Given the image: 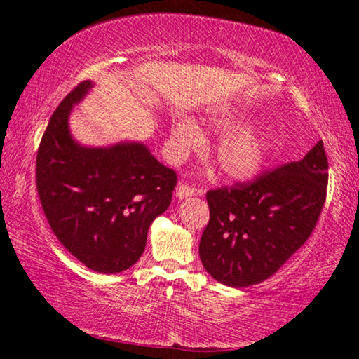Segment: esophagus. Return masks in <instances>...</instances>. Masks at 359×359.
<instances>
[{"label":"esophagus","instance_id":"1","mask_svg":"<svg viewBox=\"0 0 359 359\" xmlns=\"http://www.w3.org/2000/svg\"><path fill=\"white\" fill-rule=\"evenodd\" d=\"M198 193H201V191H198ZM194 194H196V190H194V188L190 185H179L177 190H175V196H177L179 199L190 198V196H194Z\"/></svg>","mask_w":359,"mask_h":359}]
</instances>
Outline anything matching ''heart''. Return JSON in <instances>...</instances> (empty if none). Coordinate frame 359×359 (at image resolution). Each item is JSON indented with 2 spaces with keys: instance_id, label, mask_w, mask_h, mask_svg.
I'll return each mask as SVG.
<instances>
[{
  "instance_id": "1",
  "label": "heart",
  "mask_w": 359,
  "mask_h": 359,
  "mask_svg": "<svg viewBox=\"0 0 359 359\" xmlns=\"http://www.w3.org/2000/svg\"><path fill=\"white\" fill-rule=\"evenodd\" d=\"M208 121L215 133L224 135L215 147V161L224 177L233 182L257 177L274 150V137L271 133L248 128L253 117L244 111L212 114ZM169 142L174 156L182 158L188 151L201 147L204 136L191 118H180L171 126Z\"/></svg>"
}]
</instances>
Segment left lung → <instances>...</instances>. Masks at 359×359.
Returning a JSON list of instances; mask_svg holds the SVG:
<instances>
[{"mask_svg": "<svg viewBox=\"0 0 359 359\" xmlns=\"http://www.w3.org/2000/svg\"><path fill=\"white\" fill-rule=\"evenodd\" d=\"M326 185L327 158L318 141L302 160L252 184L208 191L210 220L199 242L204 269L234 288L274 276L312 234Z\"/></svg>", "mask_w": 359, "mask_h": 359, "instance_id": "1", "label": "left lung"}]
</instances>
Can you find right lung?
Returning a JSON list of instances; mask_svg holds the SVG:
<instances>
[{
	"label": "right lung",
	"mask_w": 359,
	"mask_h": 359,
	"mask_svg": "<svg viewBox=\"0 0 359 359\" xmlns=\"http://www.w3.org/2000/svg\"><path fill=\"white\" fill-rule=\"evenodd\" d=\"M92 88V81L79 83L52 114L36 158V187L66 250L95 272L117 274L141 258L177 175L142 142L87 147L72 137V107Z\"/></svg>",
	"instance_id": "right-lung-1"
}]
</instances>
